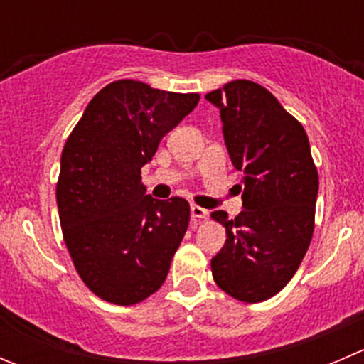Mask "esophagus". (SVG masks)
Returning a JSON list of instances; mask_svg holds the SVG:
<instances>
[{"mask_svg": "<svg viewBox=\"0 0 364 364\" xmlns=\"http://www.w3.org/2000/svg\"><path fill=\"white\" fill-rule=\"evenodd\" d=\"M190 213H192V218H197V220L208 218V209L200 208V205L192 204V208H190Z\"/></svg>", "mask_w": 364, "mask_h": 364, "instance_id": "obj_1", "label": "esophagus"}]
</instances>
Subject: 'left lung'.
<instances>
[{
	"mask_svg": "<svg viewBox=\"0 0 364 364\" xmlns=\"http://www.w3.org/2000/svg\"><path fill=\"white\" fill-rule=\"evenodd\" d=\"M205 100L220 109L230 161L245 172L243 211L211 213L227 232L211 273L234 299L260 303L289 284L310 247L317 167L303 124L260 84L230 80Z\"/></svg>",
	"mask_w": 364,
	"mask_h": 364,
	"instance_id": "8db88e82",
	"label": "left lung"
}]
</instances>
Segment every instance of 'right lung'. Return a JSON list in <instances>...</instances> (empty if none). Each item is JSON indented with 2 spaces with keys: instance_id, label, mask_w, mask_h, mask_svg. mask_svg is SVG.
Instances as JSON below:
<instances>
[{
  "instance_id": "right-lung-1",
  "label": "right lung",
  "mask_w": 364,
  "mask_h": 364,
  "mask_svg": "<svg viewBox=\"0 0 364 364\" xmlns=\"http://www.w3.org/2000/svg\"><path fill=\"white\" fill-rule=\"evenodd\" d=\"M199 98L116 80L95 95L67 139L56 185L61 230L79 277L104 301L141 303L167 278L190 205L146 196L141 168Z\"/></svg>"
}]
</instances>
